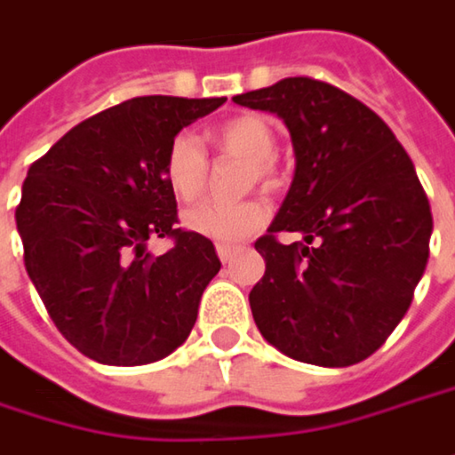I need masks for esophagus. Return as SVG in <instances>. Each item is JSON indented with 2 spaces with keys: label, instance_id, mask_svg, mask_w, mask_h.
Listing matches in <instances>:
<instances>
[{
  "label": "esophagus",
  "instance_id": "1",
  "mask_svg": "<svg viewBox=\"0 0 455 455\" xmlns=\"http://www.w3.org/2000/svg\"><path fill=\"white\" fill-rule=\"evenodd\" d=\"M216 252L221 257V262H231L236 254H239V247H231V244H216Z\"/></svg>",
  "mask_w": 455,
  "mask_h": 455
}]
</instances>
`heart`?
I'll return each instance as SVG.
<instances>
[{
  "label": "heart",
  "instance_id": "obj_1",
  "mask_svg": "<svg viewBox=\"0 0 455 455\" xmlns=\"http://www.w3.org/2000/svg\"><path fill=\"white\" fill-rule=\"evenodd\" d=\"M211 144L221 154L239 156L250 164L247 180H270L275 156V131L257 116H239L216 125L208 133ZM208 180V156L201 141L190 133H177L164 154V182L180 201H198ZM267 221V205L262 201L201 203L182 213V227L198 236L234 244Z\"/></svg>",
  "mask_w": 455,
  "mask_h": 455
}]
</instances>
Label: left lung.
<instances>
[{"mask_svg":"<svg viewBox=\"0 0 455 455\" xmlns=\"http://www.w3.org/2000/svg\"><path fill=\"white\" fill-rule=\"evenodd\" d=\"M278 116L296 172L254 250L259 334L293 361L345 368L376 353L412 304L430 257L433 213L412 159L387 123L327 82L288 76L234 97ZM278 230L304 243L281 245Z\"/></svg>","mask_w":455,"mask_h":455,"instance_id":"8db88e82","label":"left lung"}]
</instances>
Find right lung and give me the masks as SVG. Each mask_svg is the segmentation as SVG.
Returning a JSON list of instances; mask_svg holds the SVG:
<instances>
[{
  "mask_svg": "<svg viewBox=\"0 0 455 455\" xmlns=\"http://www.w3.org/2000/svg\"><path fill=\"white\" fill-rule=\"evenodd\" d=\"M224 102L125 100L74 125L28 170L14 213L25 270L82 355L147 365L188 339L221 259L211 239L174 228L164 154L185 125ZM151 235H172L175 247L151 255Z\"/></svg>",
  "mask_w": 455,
  "mask_h": 455,
  "instance_id": "add662e5",
  "label": "right lung"
}]
</instances>
